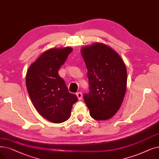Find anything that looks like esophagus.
<instances>
[{
  "label": "esophagus",
  "mask_w": 159,
  "mask_h": 159,
  "mask_svg": "<svg viewBox=\"0 0 159 159\" xmlns=\"http://www.w3.org/2000/svg\"><path fill=\"white\" fill-rule=\"evenodd\" d=\"M76 95H77L79 100H81L82 99V94L81 92H77Z\"/></svg>",
  "instance_id": "esophagus-1"
}]
</instances>
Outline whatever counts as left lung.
Segmentation results:
<instances>
[{
    "label": "left lung",
    "mask_w": 159,
    "mask_h": 159,
    "mask_svg": "<svg viewBox=\"0 0 159 159\" xmlns=\"http://www.w3.org/2000/svg\"><path fill=\"white\" fill-rule=\"evenodd\" d=\"M88 70L89 93L83 95L92 118L106 120L118 111L127 88L123 60L112 48L95 43L81 49Z\"/></svg>",
    "instance_id": "8db88e82"
}]
</instances>
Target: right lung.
Segmentation results:
<instances>
[{
	"label": "right lung",
	"instance_id": "1",
	"mask_svg": "<svg viewBox=\"0 0 159 159\" xmlns=\"http://www.w3.org/2000/svg\"><path fill=\"white\" fill-rule=\"evenodd\" d=\"M73 51L71 47L51 49L45 51L29 67L26 86L38 113L54 123L66 121L71 116L76 95L69 92L58 71Z\"/></svg>",
	"mask_w": 159,
	"mask_h": 159
}]
</instances>
